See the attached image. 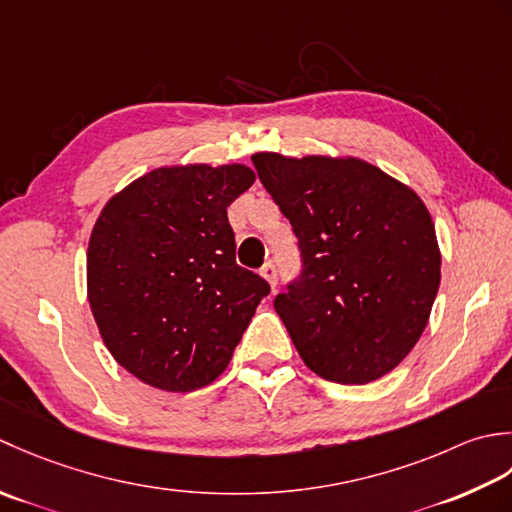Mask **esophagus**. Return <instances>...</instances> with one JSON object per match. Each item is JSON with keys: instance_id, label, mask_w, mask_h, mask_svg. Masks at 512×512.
Listing matches in <instances>:
<instances>
[{"instance_id": "obj_1", "label": "esophagus", "mask_w": 512, "mask_h": 512, "mask_svg": "<svg viewBox=\"0 0 512 512\" xmlns=\"http://www.w3.org/2000/svg\"><path fill=\"white\" fill-rule=\"evenodd\" d=\"M260 276H263L271 289H276V280H278V271H276V265L274 263H265L263 267H260Z\"/></svg>"}]
</instances>
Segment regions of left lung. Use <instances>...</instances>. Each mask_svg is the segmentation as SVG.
I'll list each match as a JSON object with an SVG mask.
<instances>
[{
  "mask_svg": "<svg viewBox=\"0 0 512 512\" xmlns=\"http://www.w3.org/2000/svg\"><path fill=\"white\" fill-rule=\"evenodd\" d=\"M289 218L298 280L274 307L320 378L367 384L409 356L429 322L442 254L433 218L409 185L353 156H252Z\"/></svg>",
  "mask_w": 512,
  "mask_h": 512,
  "instance_id": "obj_1",
  "label": "left lung"
}]
</instances>
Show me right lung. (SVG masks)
I'll return each mask as SVG.
<instances>
[{
	"mask_svg": "<svg viewBox=\"0 0 512 512\" xmlns=\"http://www.w3.org/2000/svg\"><path fill=\"white\" fill-rule=\"evenodd\" d=\"M254 181L241 163L156 168L114 194L92 227V316L112 358L154 389L214 382L269 294L236 265L227 221Z\"/></svg>",
	"mask_w": 512,
	"mask_h": 512,
	"instance_id": "add662e5",
	"label": "right lung"
}]
</instances>
